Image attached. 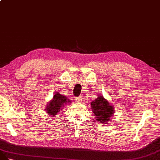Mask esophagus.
Masks as SVG:
<instances>
[{
  "instance_id": "esophagus-1",
  "label": "esophagus",
  "mask_w": 160,
  "mask_h": 160,
  "mask_svg": "<svg viewBox=\"0 0 160 160\" xmlns=\"http://www.w3.org/2000/svg\"><path fill=\"white\" fill-rule=\"evenodd\" d=\"M82 100V97H77V98H74V101L76 102H80Z\"/></svg>"
}]
</instances>
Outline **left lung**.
I'll list each match as a JSON object with an SVG mask.
<instances>
[{
    "mask_svg": "<svg viewBox=\"0 0 160 160\" xmlns=\"http://www.w3.org/2000/svg\"><path fill=\"white\" fill-rule=\"evenodd\" d=\"M90 105L96 121L101 124H107L115 113V107L101 94L91 102Z\"/></svg>",
    "mask_w": 160,
    "mask_h": 160,
    "instance_id": "obj_1",
    "label": "left lung"
}]
</instances>
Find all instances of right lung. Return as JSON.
Listing matches in <instances>:
<instances>
[{"label":"right lung","instance_id":"obj_1","mask_svg":"<svg viewBox=\"0 0 160 160\" xmlns=\"http://www.w3.org/2000/svg\"><path fill=\"white\" fill-rule=\"evenodd\" d=\"M71 102V100L65 96L56 92H55L52 99L47 104L45 111L49 116L55 117L58 112L62 111L64 106Z\"/></svg>","mask_w":160,"mask_h":160}]
</instances>
